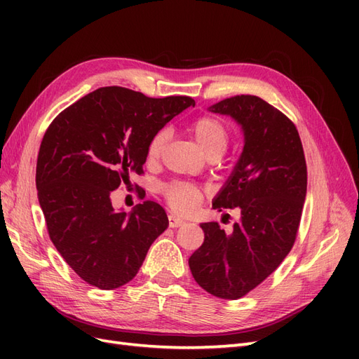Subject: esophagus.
I'll return each instance as SVG.
<instances>
[{
  "label": "esophagus",
  "instance_id": "esophagus-1",
  "mask_svg": "<svg viewBox=\"0 0 359 359\" xmlns=\"http://www.w3.org/2000/svg\"><path fill=\"white\" fill-rule=\"evenodd\" d=\"M184 223H186V220L181 219V217H178L177 214H169V226L170 227H180Z\"/></svg>",
  "mask_w": 359,
  "mask_h": 359
}]
</instances>
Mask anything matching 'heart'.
<instances>
[{"instance_id": "obj_1", "label": "heart", "mask_w": 359, "mask_h": 359, "mask_svg": "<svg viewBox=\"0 0 359 359\" xmlns=\"http://www.w3.org/2000/svg\"><path fill=\"white\" fill-rule=\"evenodd\" d=\"M191 133L196 139L202 153L208 157L211 154H223L227 144H229V132L227 127L215 116H202L191 126ZM168 140L166 130H160L147 147L148 161H156ZM166 196L169 203L180 212H190L202 199V191L191 184L175 182L166 189Z\"/></svg>"}]
</instances>
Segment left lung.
Returning a JSON list of instances; mask_svg holds the SVG:
<instances>
[{
	"instance_id": "left-lung-1",
	"label": "left lung",
	"mask_w": 359,
	"mask_h": 359,
	"mask_svg": "<svg viewBox=\"0 0 359 359\" xmlns=\"http://www.w3.org/2000/svg\"><path fill=\"white\" fill-rule=\"evenodd\" d=\"M241 127L243 153L212 199V208H240L226 233L217 222L202 223L203 244L189 265L211 295L238 299L283 262L295 243L307 194L306 157L297 127L256 95H235L208 107Z\"/></svg>"
}]
</instances>
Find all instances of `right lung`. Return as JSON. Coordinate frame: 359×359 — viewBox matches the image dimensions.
<instances>
[{"label":"right lung","instance_id":"1","mask_svg":"<svg viewBox=\"0 0 359 359\" xmlns=\"http://www.w3.org/2000/svg\"><path fill=\"white\" fill-rule=\"evenodd\" d=\"M190 106V97L151 99L104 86L64 109L46 130L36 170L39 203L53 245L86 283L124 286L168 229L161 205L145 201L126 212L114 208L111 191L144 172L151 137Z\"/></svg>","mask_w":359,"mask_h":359}]
</instances>
